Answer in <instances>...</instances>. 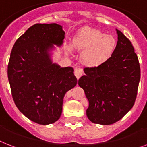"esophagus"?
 Returning <instances> with one entry per match:
<instances>
[{
  "label": "esophagus",
  "mask_w": 147,
  "mask_h": 147,
  "mask_svg": "<svg viewBox=\"0 0 147 147\" xmlns=\"http://www.w3.org/2000/svg\"><path fill=\"white\" fill-rule=\"evenodd\" d=\"M74 73H75V76H76V78L78 79V78L83 75L84 72H83V69H81V68L79 67H76V69H75Z\"/></svg>",
  "instance_id": "1"
}]
</instances>
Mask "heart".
Here are the masks:
<instances>
[{"mask_svg":"<svg viewBox=\"0 0 147 147\" xmlns=\"http://www.w3.org/2000/svg\"><path fill=\"white\" fill-rule=\"evenodd\" d=\"M73 46L78 50H84L82 61L89 66H97L110 58L115 51L116 42L111 35L100 31L85 28L80 31L73 40ZM71 51V47H67Z\"/></svg>","mask_w":147,"mask_h":147,"instance_id":"heart-1","label":"heart"}]
</instances>
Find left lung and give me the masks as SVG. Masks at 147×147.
<instances>
[{"label": "left lung", "mask_w": 147, "mask_h": 147, "mask_svg": "<svg viewBox=\"0 0 147 147\" xmlns=\"http://www.w3.org/2000/svg\"><path fill=\"white\" fill-rule=\"evenodd\" d=\"M115 51L105 63L86 67L78 85L89 101L86 110L88 119L100 125L119 121L133 107L138 94L140 67L131 42L116 29Z\"/></svg>", "instance_id": "8db88e82"}]
</instances>
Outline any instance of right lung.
<instances>
[{
	"label": "right lung",
	"mask_w": 147,
	"mask_h": 147,
	"mask_svg": "<svg viewBox=\"0 0 147 147\" xmlns=\"http://www.w3.org/2000/svg\"><path fill=\"white\" fill-rule=\"evenodd\" d=\"M63 27L57 23H37L16 40L7 67L11 94L19 110L39 125L59 119L65 93L77 84L71 67L52 63L49 51L61 46Z\"/></svg>",
	"instance_id": "1"
}]
</instances>
